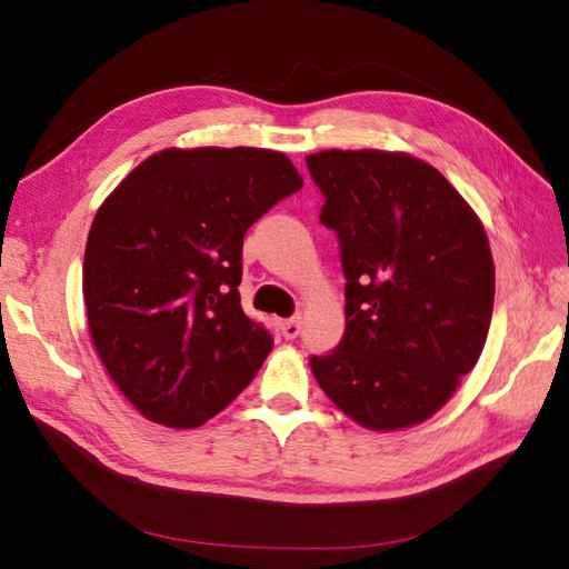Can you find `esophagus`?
I'll return each mask as SVG.
<instances>
[{
    "instance_id": "esophagus-1",
    "label": "esophagus",
    "mask_w": 569,
    "mask_h": 569,
    "mask_svg": "<svg viewBox=\"0 0 569 569\" xmlns=\"http://www.w3.org/2000/svg\"><path fill=\"white\" fill-rule=\"evenodd\" d=\"M300 318H291V320H283L281 322V332H283V337L286 340H296V337L300 335Z\"/></svg>"
}]
</instances>
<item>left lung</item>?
<instances>
[{"label": "left lung", "mask_w": 569, "mask_h": 569, "mask_svg": "<svg viewBox=\"0 0 569 569\" xmlns=\"http://www.w3.org/2000/svg\"><path fill=\"white\" fill-rule=\"evenodd\" d=\"M306 161L347 278L342 342L310 369L361 428L418 426L450 401L487 342L485 224L438 168L410 153L330 149Z\"/></svg>", "instance_id": "1"}]
</instances>
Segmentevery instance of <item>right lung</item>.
<instances>
[{
  "instance_id": "obj_1",
  "label": "right lung",
  "mask_w": 569,
  "mask_h": 569,
  "mask_svg": "<svg viewBox=\"0 0 569 569\" xmlns=\"http://www.w3.org/2000/svg\"><path fill=\"white\" fill-rule=\"evenodd\" d=\"M303 188L286 153L163 149L94 214L82 298L94 352L143 418L198 428L257 377L273 340L239 303L241 241Z\"/></svg>"
}]
</instances>
